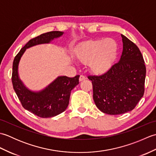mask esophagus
Wrapping results in <instances>:
<instances>
[{"instance_id":"esophagus-1","label":"esophagus","mask_w":156,"mask_h":156,"mask_svg":"<svg viewBox=\"0 0 156 156\" xmlns=\"http://www.w3.org/2000/svg\"><path fill=\"white\" fill-rule=\"evenodd\" d=\"M85 80H86V77H85L84 76L81 75V76H80V78H79V80H80V82H82V81Z\"/></svg>"}]
</instances>
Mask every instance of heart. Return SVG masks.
<instances>
[{
    "label": "heart",
    "instance_id": "obj_1",
    "mask_svg": "<svg viewBox=\"0 0 156 156\" xmlns=\"http://www.w3.org/2000/svg\"><path fill=\"white\" fill-rule=\"evenodd\" d=\"M118 53V44L115 39L107 38L85 42L76 50L77 60L88 65L90 71L102 74L111 68Z\"/></svg>",
    "mask_w": 156,
    "mask_h": 156
}]
</instances>
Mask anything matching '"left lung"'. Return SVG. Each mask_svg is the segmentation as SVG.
Returning a JSON list of instances; mask_svg holds the SVG:
<instances>
[{
  "label": "left lung",
  "mask_w": 156,
  "mask_h": 156,
  "mask_svg": "<svg viewBox=\"0 0 156 156\" xmlns=\"http://www.w3.org/2000/svg\"><path fill=\"white\" fill-rule=\"evenodd\" d=\"M120 60L105 74L88 76L93 99L99 110L108 115L131 111L143 97L146 68L141 53L133 42L121 35Z\"/></svg>",
  "instance_id": "8db88e82"
}]
</instances>
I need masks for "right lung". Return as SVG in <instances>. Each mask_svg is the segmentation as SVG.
I'll return each mask as SVG.
<instances>
[{
    "label": "right lung",
    "mask_w": 156,
    "mask_h": 156,
    "mask_svg": "<svg viewBox=\"0 0 156 156\" xmlns=\"http://www.w3.org/2000/svg\"><path fill=\"white\" fill-rule=\"evenodd\" d=\"M62 31H50L29 40L15 56L12 64V83L23 107L41 118L53 117L67 108L71 90L79 84V77L59 76L47 87L39 92L29 90L19 78L18 66L26 49L42 44H49L54 38L60 37Z\"/></svg>",
    "instance_id": "1"
}]
</instances>
